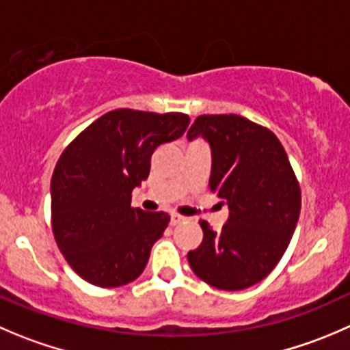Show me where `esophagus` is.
I'll return each instance as SVG.
<instances>
[{
	"label": "esophagus",
	"instance_id": "34e87169",
	"mask_svg": "<svg viewBox=\"0 0 350 350\" xmlns=\"http://www.w3.org/2000/svg\"><path fill=\"white\" fill-rule=\"evenodd\" d=\"M185 220H186V217L179 215V213H171V224H172V226H178V224L185 222Z\"/></svg>",
	"mask_w": 350,
	"mask_h": 350
}]
</instances>
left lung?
<instances>
[{
    "label": "left lung",
    "mask_w": 350,
    "mask_h": 350,
    "mask_svg": "<svg viewBox=\"0 0 350 350\" xmlns=\"http://www.w3.org/2000/svg\"><path fill=\"white\" fill-rule=\"evenodd\" d=\"M212 148L210 189L229 205L219 232L200 220L203 241L189 251L196 277L222 291L265 279L286 253L301 212V188L279 138L237 114H203L188 140Z\"/></svg>",
    "instance_id": "obj_1"
}]
</instances>
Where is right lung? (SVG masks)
<instances>
[{"label": "right lung", "mask_w": 350, "mask_h": 350, "mask_svg": "<svg viewBox=\"0 0 350 350\" xmlns=\"http://www.w3.org/2000/svg\"><path fill=\"white\" fill-rule=\"evenodd\" d=\"M183 113L116 109L85 128L61 154L51 179V224L71 269L97 287H120L144 272L171 217L131 206L162 144L186 131Z\"/></svg>", "instance_id": "right-lung-1"}]
</instances>
